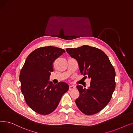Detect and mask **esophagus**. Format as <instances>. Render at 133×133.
<instances>
[{"label":"esophagus","mask_w":133,"mask_h":133,"mask_svg":"<svg viewBox=\"0 0 133 133\" xmlns=\"http://www.w3.org/2000/svg\"><path fill=\"white\" fill-rule=\"evenodd\" d=\"M76 89V87H75V86H74V85H70L69 86V90H74V89Z\"/></svg>","instance_id":"obj_1"}]
</instances>
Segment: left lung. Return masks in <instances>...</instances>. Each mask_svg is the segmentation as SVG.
<instances>
[{
  "label": "left lung",
  "mask_w": 133,
  "mask_h": 133,
  "mask_svg": "<svg viewBox=\"0 0 133 133\" xmlns=\"http://www.w3.org/2000/svg\"><path fill=\"white\" fill-rule=\"evenodd\" d=\"M66 50L77 60L81 73L91 79L87 89L77 86L79 96L76 99V105L85 114H96L111 99L115 88V70L105 52L95 47L85 45Z\"/></svg>",
  "instance_id": "1"
}]
</instances>
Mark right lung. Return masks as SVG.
<instances>
[{
  "label": "right lung",
  "mask_w": 133,
  "mask_h": 133,
  "mask_svg": "<svg viewBox=\"0 0 133 133\" xmlns=\"http://www.w3.org/2000/svg\"><path fill=\"white\" fill-rule=\"evenodd\" d=\"M65 52L52 46L36 49L29 55L21 70V92L28 106L38 114L52 113L69 90V85L65 82L54 85L49 81L54 62Z\"/></svg>",
  "instance_id": "1"
}]
</instances>
